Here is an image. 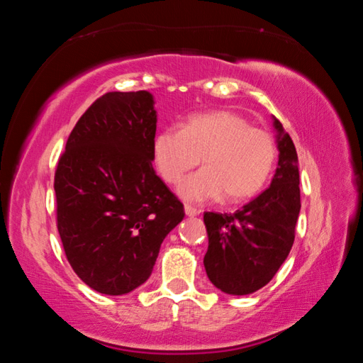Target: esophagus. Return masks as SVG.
Masks as SVG:
<instances>
[{"mask_svg":"<svg viewBox=\"0 0 363 363\" xmlns=\"http://www.w3.org/2000/svg\"><path fill=\"white\" fill-rule=\"evenodd\" d=\"M184 211H186V214L190 218H194V216H196V214H200V210H196V208L189 206V205L184 206Z\"/></svg>","mask_w":363,"mask_h":363,"instance_id":"esophagus-1","label":"esophagus"}]
</instances>
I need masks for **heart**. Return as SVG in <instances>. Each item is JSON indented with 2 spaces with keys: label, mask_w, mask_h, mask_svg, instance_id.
Listing matches in <instances>:
<instances>
[{
  "label": "heart",
  "mask_w": 363,
  "mask_h": 363,
  "mask_svg": "<svg viewBox=\"0 0 363 363\" xmlns=\"http://www.w3.org/2000/svg\"><path fill=\"white\" fill-rule=\"evenodd\" d=\"M200 157L203 169L181 184L182 199L201 203L223 196L225 203H240L266 186L277 144L269 131L230 110L192 115L181 130L169 128L153 140V163L171 186L179 184Z\"/></svg>",
  "instance_id": "b5f03b06"
}]
</instances>
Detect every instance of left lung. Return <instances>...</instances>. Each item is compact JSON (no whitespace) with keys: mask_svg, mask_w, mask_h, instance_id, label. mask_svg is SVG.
Instances as JSON below:
<instances>
[{"mask_svg":"<svg viewBox=\"0 0 363 363\" xmlns=\"http://www.w3.org/2000/svg\"><path fill=\"white\" fill-rule=\"evenodd\" d=\"M279 164L270 186L232 214L205 213V269L227 294H251L266 286L285 262L301 210L298 153L290 134L272 116Z\"/></svg>","mask_w":363,"mask_h":363,"instance_id":"8db88e82","label":"left lung"}]
</instances>
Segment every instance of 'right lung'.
I'll list each match as a JSON object with an SVG mask.
<instances>
[{"label":"right lung","mask_w":363,"mask_h":363,"mask_svg":"<svg viewBox=\"0 0 363 363\" xmlns=\"http://www.w3.org/2000/svg\"><path fill=\"white\" fill-rule=\"evenodd\" d=\"M155 101L107 93L73 128L54 177L57 230L86 285L120 296L150 277L184 206L155 174Z\"/></svg>","instance_id":"obj_1"}]
</instances>
